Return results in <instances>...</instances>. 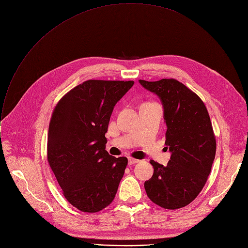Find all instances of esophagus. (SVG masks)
Wrapping results in <instances>:
<instances>
[{"mask_svg":"<svg viewBox=\"0 0 248 248\" xmlns=\"http://www.w3.org/2000/svg\"><path fill=\"white\" fill-rule=\"evenodd\" d=\"M136 163H139V160L134 159V158H129L128 159V165H134Z\"/></svg>","mask_w":248,"mask_h":248,"instance_id":"34e87169","label":"esophagus"}]
</instances>
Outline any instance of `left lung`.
Returning <instances> with one entry per match:
<instances>
[{
	"mask_svg": "<svg viewBox=\"0 0 248 248\" xmlns=\"http://www.w3.org/2000/svg\"><path fill=\"white\" fill-rule=\"evenodd\" d=\"M162 101L170 160H153L152 178L145 182L147 196L162 208L174 210L192 202L204 187L216 155V139L208 111L193 91L173 78L139 80Z\"/></svg>",
	"mask_w": 248,
	"mask_h": 248,
	"instance_id": "8db88e82",
	"label": "left lung"
}]
</instances>
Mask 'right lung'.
Masks as SVG:
<instances>
[{"mask_svg": "<svg viewBox=\"0 0 248 248\" xmlns=\"http://www.w3.org/2000/svg\"><path fill=\"white\" fill-rule=\"evenodd\" d=\"M134 81L90 79L57 104L49 124L47 159L65 199L96 213L112 203L127 158L106 151L111 115Z\"/></svg>", "mask_w": 248, "mask_h": 248, "instance_id": "add662e5", "label": "right lung"}]
</instances>
